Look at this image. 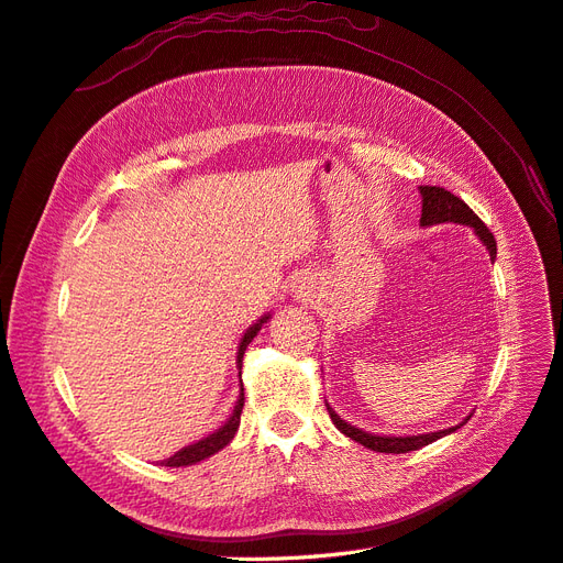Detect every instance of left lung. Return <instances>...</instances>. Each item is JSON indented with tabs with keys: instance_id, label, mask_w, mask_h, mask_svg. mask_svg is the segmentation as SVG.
Masks as SVG:
<instances>
[{
	"instance_id": "obj_1",
	"label": "left lung",
	"mask_w": 563,
	"mask_h": 563,
	"mask_svg": "<svg viewBox=\"0 0 563 563\" xmlns=\"http://www.w3.org/2000/svg\"><path fill=\"white\" fill-rule=\"evenodd\" d=\"M420 195H422V216H420V225H439V223H457V225H470L474 228L476 236H479L482 244L486 246V251L490 253V258H496V240H493L490 230L482 223V218L476 216L467 203L451 195L444 187L437 185H420ZM327 411L333 420L335 428L343 432L345 437L360 441L362 446L378 451V453H408V451H418L422 446L432 444V441L446 437L451 432H455L457 428H449V430H439V432H428V434H413V437H380V434H368L354 424H347L343 418H340L333 408L327 404ZM470 420V418H465Z\"/></svg>"
}]
</instances>
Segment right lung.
Segmentation results:
<instances>
[{
	"label": "right lung",
	"instance_id": "right-lung-1",
	"mask_svg": "<svg viewBox=\"0 0 563 563\" xmlns=\"http://www.w3.org/2000/svg\"><path fill=\"white\" fill-rule=\"evenodd\" d=\"M267 319H269V314H265L258 323H253V327H251V329L244 333V338H242L240 352H236V366H240V376H242V360H244V352H246L249 343H251V340L255 338V333L261 331V327H263V323H265ZM242 408H244V387H242V395H240V399H236V406H234L232 416L228 418V422L223 424V428L216 430V432H213V434H209L207 439H199L197 444H190V446L180 449L176 455L162 460V465H164V467H185V465H195V463H201L203 457H211V455H213V453H218L220 449H225V446L230 444V441L234 439L236 428H240Z\"/></svg>",
	"mask_w": 563,
	"mask_h": 563
}]
</instances>
